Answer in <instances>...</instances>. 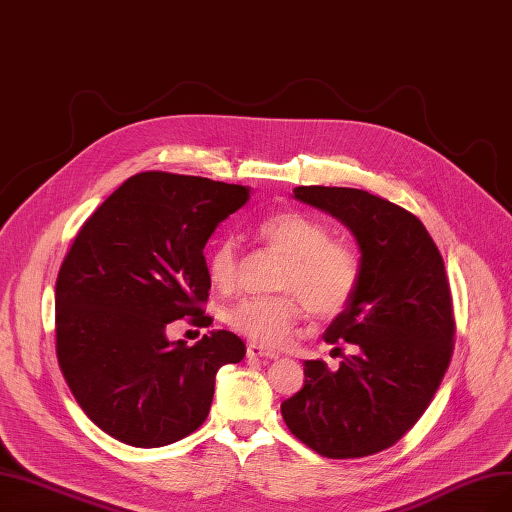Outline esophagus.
<instances>
[{"label": "esophagus", "instance_id": "34e87169", "mask_svg": "<svg viewBox=\"0 0 512 512\" xmlns=\"http://www.w3.org/2000/svg\"><path fill=\"white\" fill-rule=\"evenodd\" d=\"M248 357L250 359H277L279 355L275 351H269V349H262V346L258 344H248Z\"/></svg>", "mask_w": 512, "mask_h": 512}]
</instances>
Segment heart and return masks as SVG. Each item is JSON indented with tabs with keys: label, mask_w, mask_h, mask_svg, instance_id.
<instances>
[{
	"label": "heart",
	"mask_w": 512,
	"mask_h": 512,
	"mask_svg": "<svg viewBox=\"0 0 512 512\" xmlns=\"http://www.w3.org/2000/svg\"><path fill=\"white\" fill-rule=\"evenodd\" d=\"M258 235L285 254L275 296H252L233 304L227 321L235 332L264 346L288 342L302 302L317 317H336L349 309L361 283V260L353 245L330 237V229L309 214L283 210L256 224ZM212 285L229 290L237 275V243L220 237L206 256Z\"/></svg>",
	"instance_id": "1"
}]
</instances>
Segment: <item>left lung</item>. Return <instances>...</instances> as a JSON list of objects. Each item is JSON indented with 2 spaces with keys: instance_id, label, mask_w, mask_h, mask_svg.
<instances>
[{
  "instance_id": "8db88e82",
  "label": "left lung",
  "mask_w": 512,
  "mask_h": 512,
  "mask_svg": "<svg viewBox=\"0 0 512 512\" xmlns=\"http://www.w3.org/2000/svg\"><path fill=\"white\" fill-rule=\"evenodd\" d=\"M294 197L332 214L357 239L359 290L323 334L330 344H355L357 353L334 372L321 359L304 361V386L281 403V416L325 458L372 456L420 420L452 359L445 264L424 224L378 195L315 185L296 187Z\"/></svg>"
}]
</instances>
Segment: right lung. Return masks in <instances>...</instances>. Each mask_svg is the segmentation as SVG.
<instances>
[{
	"mask_svg": "<svg viewBox=\"0 0 512 512\" xmlns=\"http://www.w3.org/2000/svg\"><path fill=\"white\" fill-rule=\"evenodd\" d=\"M250 189L201 176L140 172L79 229L56 279V357L86 416L121 443L161 447L208 418L216 372L245 357L218 330L193 346L168 325L212 323L208 239Z\"/></svg>",
	"mask_w": 512,
	"mask_h": 512,
	"instance_id": "right-lung-1",
	"label": "right lung"
}]
</instances>
